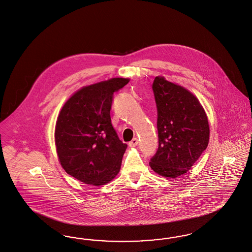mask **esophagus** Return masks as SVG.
<instances>
[{"label": "esophagus", "mask_w": 252, "mask_h": 252, "mask_svg": "<svg viewBox=\"0 0 252 252\" xmlns=\"http://www.w3.org/2000/svg\"><path fill=\"white\" fill-rule=\"evenodd\" d=\"M138 143H139V140L137 138H134V139H132L131 141L128 142V145L130 146V147H135V146H137L138 145Z\"/></svg>", "instance_id": "1"}]
</instances>
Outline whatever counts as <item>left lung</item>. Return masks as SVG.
<instances>
[{"label":"left lung","instance_id":"left-lung-1","mask_svg":"<svg viewBox=\"0 0 252 252\" xmlns=\"http://www.w3.org/2000/svg\"><path fill=\"white\" fill-rule=\"evenodd\" d=\"M152 88L158 149L149 165L161 176L176 178L186 173L208 147V117L198 99L183 87L156 77Z\"/></svg>","mask_w":252,"mask_h":252}]
</instances>
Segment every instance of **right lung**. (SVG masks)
<instances>
[{
	"instance_id": "right-lung-1",
	"label": "right lung",
	"mask_w": 252,
	"mask_h": 252,
	"mask_svg": "<svg viewBox=\"0 0 252 252\" xmlns=\"http://www.w3.org/2000/svg\"><path fill=\"white\" fill-rule=\"evenodd\" d=\"M129 82L113 78L83 87L61 109L55 130L57 153L67 173L95 186L120 171L127 145L120 140L111 120L113 94Z\"/></svg>"
}]
</instances>
